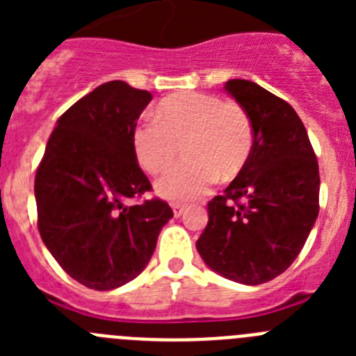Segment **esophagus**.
<instances>
[{"label": "esophagus", "mask_w": 356, "mask_h": 356, "mask_svg": "<svg viewBox=\"0 0 356 356\" xmlns=\"http://www.w3.org/2000/svg\"><path fill=\"white\" fill-rule=\"evenodd\" d=\"M171 209H172V213H175V217H180L181 213L185 212V209H187V207L181 205V203H172Z\"/></svg>", "instance_id": "1"}]
</instances>
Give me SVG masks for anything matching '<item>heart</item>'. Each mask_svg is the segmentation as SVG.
Returning <instances> with one entry per match:
<instances>
[{
    "instance_id": "heart-1",
    "label": "heart",
    "mask_w": 356,
    "mask_h": 356,
    "mask_svg": "<svg viewBox=\"0 0 356 356\" xmlns=\"http://www.w3.org/2000/svg\"><path fill=\"white\" fill-rule=\"evenodd\" d=\"M185 146L188 162L156 180V193L175 201L196 200L219 180L235 178L254 147L253 119L241 103L219 96L181 92L165 97L156 115H147L134 130V149L149 175L168 169Z\"/></svg>"
}]
</instances>
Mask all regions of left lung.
<instances>
[{
    "instance_id": "obj_1",
    "label": "left lung",
    "mask_w": 356,
    "mask_h": 356,
    "mask_svg": "<svg viewBox=\"0 0 356 356\" xmlns=\"http://www.w3.org/2000/svg\"><path fill=\"white\" fill-rule=\"evenodd\" d=\"M225 89L250 112L254 147L221 196L196 248L207 266L238 284L260 285L287 269L319 213V165L303 121L285 99L250 80Z\"/></svg>"
}]
</instances>
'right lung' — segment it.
<instances>
[{
    "label": "right lung",
    "instance_id": "obj_1",
    "mask_svg": "<svg viewBox=\"0 0 356 356\" xmlns=\"http://www.w3.org/2000/svg\"><path fill=\"white\" fill-rule=\"evenodd\" d=\"M127 81L99 85L56 121L35 172L37 226L71 278L112 291L143 273L171 207L153 197L137 163L134 130L151 102Z\"/></svg>",
    "mask_w": 356,
    "mask_h": 356
}]
</instances>
